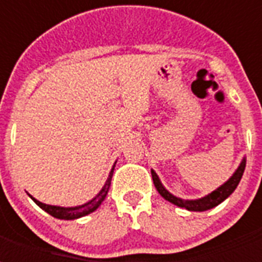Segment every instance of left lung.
<instances>
[{"mask_svg": "<svg viewBox=\"0 0 262 262\" xmlns=\"http://www.w3.org/2000/svg\"><path fill=\"white\" fill-rule=\"evenodd\" d=\"M245 167H246V158L244 156V159H242V162L239 163L238 168H236L235 171H234V174H232L223 185H220L217 189H215V190L211 191V193H208L207 195H204L201 199L194 200H185L181 199V197H177V195L170 193V191L163 186V183H162L160 178L154 170H151V174L156 190L159 191V194L162 195L164 200H167L168 203L174 204V205H177V207L179 208H185L187 211L204 212L217 207L219 204L223 203L224 200L227 199V197H230V195L234 193V190H235L236 186H238V183H239L241 178H242V175H244Z\"/></svg>", "mask_w": 262, "mask_h": 262, "instance_id": "8db88e82", "label": "left lung"}]
</instances>
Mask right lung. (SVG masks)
<instances>
[{
    "label": "right lung",
    "instance_id": "add662e5",
    "mask_svg": "<svg viewBox=\"0 0 262 262\" xmlns=\"http://www.w3.org/2000/svg\"><path fill=\"white\" fill-rule=\"evenodd\" d=\"M117 163V162H115ZM115 163L111 168L110 174L107 177L106 182L103 185V187L100 189L98 194L95 195L94 199H91L90 201L87 203L81 204V205H76V207H58V205H49V204H45V203H40L38 200L32 197L31 194H28L32 199L38 207H40L45 212H47L49 215H51L53 217H57V219H62V220H75V219H79V217H83V216H87L90 213H92L94 211H96L102 203L106 199L107 193H108V189H110V185H111V178H113V174H114V167H115Z\"/></svg>",
    "mask_w": 262,
    "mask_h": 262
}]
</instances>
